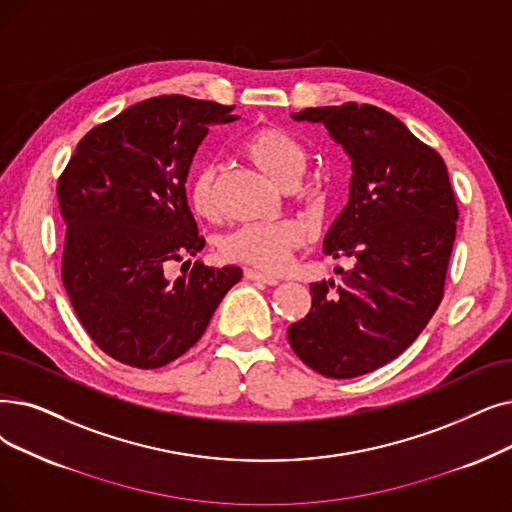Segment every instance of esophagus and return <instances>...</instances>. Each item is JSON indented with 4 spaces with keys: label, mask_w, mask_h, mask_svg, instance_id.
<instances>
[{
    "label": "esophagus",
    "mask_w": 512,
    "mask_h": 512,
    "mask_svg": "<svg viewBox=\"0 0 512 512\" xmlns=\"http://www.w3.org/2000/svg\"><path fill=\"white\" fill-rule=\"evenodd\" d=\"M244 278H247V280H253V282H261V284H268V286H276V284H280V280H278V278L268 276V274H263V272H257V270H247V272H244Z\"/></svg>",
    "instance_id": "1"
}]
</instances>
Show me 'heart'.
I'll return each mask as SVG.
<instances>
[{
	"mask_svg": "<svg viewBox=\"0 0 512 512\" xmlns=\"http://www.w3.org/2000/svg\"><path fill=\"white\" fill-rule=\"evenodd\" d=\"M240 152L263 175H268L272 182L284 188L297 180L307 161V152L293 133L272 125L251 131L242 140ZM188 201L198 217H215L213 171L209 167H201L192 173L188 182ZM303 242L305 230L299 221H259V224H244L224 236L219 244V255L230 263L251 265L263 272H280Z\"/></svg>",
	"mask_w": 512,
	"mask_h": 512,
	"instance_id": "obj_1",
	"label": "heart"
}]
</instances>
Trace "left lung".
<instances>
[{"label": "left lung", "mask_w": 512, "mask_h": 512, "mask_svg": "<svg viewBox=\"0 0 512 512\" xmlns=\"http://www.w3.org/2000/svg\"><path fill=\"white\" fill-rule=\"evenodd\" d=\"M351 159L349 203L324 253L351 270L309 284V314L288 326L299 360L328 379H353L395 360L433 318L456 238L458 207L439 152L383 108L347 102L305 108Z\"/></svg>", "instance_id": "obj_1"}]
</instances>
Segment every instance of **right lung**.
I'll return each mask as SVG.
<instances>
[{
    "instance_id": "obj_1",
    "label": "right lung",
    "mask_w": 512,
    "mask_h": 512,
    "mask_svg": "<svg viewBox=\"0 0 512 512\" xmlns=\"http://www.w3.org/2000/svg\"><path fill=\"white\" fill-rule=\"evenodd\" d=\"M232 110L177 94L138 102L87 133L60 175L62 282L87 335L121 364L152 370L180 358L242 278L236 265L201 261L165 276L205 247L186 177L209 125L236 121Z\"/></svg>"
}]
</instances>
